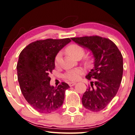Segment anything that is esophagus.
I'll list each match as a JSON object with an SVG mask.
<instances>
[{"label": "esophagus", "instance_id": "34e87169", "mask_svg": "<svg viewBox=\"0 0 135 135\" xmlns=\"http://www.w3.org/2000/svg\"><path fill=\"white\" fill-rule=\"evenodd\" d=\"M76 84V83H75V82H70V83H68V84H69V86L70 87H72V86H75Z\"/></svg>", "mask_w": 135, "mask_h": 135}]
</instances>
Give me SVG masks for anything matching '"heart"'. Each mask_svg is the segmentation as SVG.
<instances>
[{"label": "heart", "mask_w": 135, "mask_h": 135, "mask_svg": "<svg viewBox=\"0 0 135 135\" xmlns=\"http://www.w3.org/2000/svg\"><path fill=\"white\" fill-rule=\"evenodd\" d=\"M66 54L71 57L74 59H81L84 54V49L82 46L78 44H71L68 46L65 49ZM92 57L91 56H86L84 59L85 64L86 65H90L92 64ZM61 61V54L60 53L57 55L55 58L54 64L56 67L60 65ZM83 74V71L80 69H76L70 70L67 71L65 75L66 79L70 81L78 80Z\"/></svg>", "instance_id": "obj_1"}]
</instances>
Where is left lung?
<instances>
[{
	"instance_id": "obj_1",
	"label": "left lung",
	"mask_w": 135,
	"mask_h": 135,
	"mask_svg": "<svg viewBox=\"0 0 135 135\" xmlns=\"http://www.w3.org/2000/svg\"><path fill=\"white\" fill-rule=\"evenodd\" d=\"M83 48L91 51L94 68L86 78L94 82L82 97L85 108L93 112L103 109L117 94L123 75V57L116 45L109 39L99 36L71 38Z\"/></svg>"
}]
</instances>
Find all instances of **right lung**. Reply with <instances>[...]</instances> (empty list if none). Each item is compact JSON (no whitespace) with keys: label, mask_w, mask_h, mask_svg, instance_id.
Listing matches in <instances>:
<instances>
[{"label":"right lung","mask_w":135,"mask_h":135,"mask_svg":"<svg viewBox=\"0 0 135 135\" xmlns=\"http://www.w3.org/2000/svg\"><path fill=\"white\" fill-rule=\"evenodd\" d=\"M71 41L64 39H46L30 43L21 52L18 64V80L26 101L41 113H52L61 107L65 90L70 87L62 82L50 86L49 75L54 69V60L60 49Z\"/></svg>","instance_id":"1"}]
</instances>
